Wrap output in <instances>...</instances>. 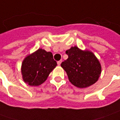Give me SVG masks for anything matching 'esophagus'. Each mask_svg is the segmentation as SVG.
Wrapping results in <instances>:
<instances>
[{
    "mask_svg": "<svg viewBox=\"0 0 120 120\" xmlns=\"http://www.w3.org/2000/svg\"><path fill=\"white\" fill-rule=\"evenodd\" d=\"M61 62H62V60H60V61H57L58 65H61Z\"/></svg>",
    "mask_w": 120,
    "mask_h": 120,
    "instance_id": "1",
    "label": "esophagus"
}]
</instances>
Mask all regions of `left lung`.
<instances>
[{
  "mask_svg": "<svg viewBox=\"0 0 120 120\" xmlns=\"http://www.w3.org/2000/svg\"><path fill=\"white\" fill-rule=\"evenodd\" d=\"M66 53L68 59L61 63V66L73 85L86 88L97 82L101 73V66L93 52L75 46L67 50Z\"/></svg>",
  "mask_w": 120,
  "mask_h": 120,
  "instance_id": "8db88e82",
  "label": "left lung"
}]
</instances>
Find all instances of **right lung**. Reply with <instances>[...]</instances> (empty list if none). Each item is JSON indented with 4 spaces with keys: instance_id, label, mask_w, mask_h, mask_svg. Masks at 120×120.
Instances as JSON below:
<instances>
[{
    "instance_id": "right-lung-1",
    "label": "right lung",
    "mask_w": 120,
    "mask_h": 120,
    "mask_svg": "<svg viewBox=\"0 0 120 120\" xmlns=\"http://www.w3.org/2000/svg\"><path fill=\"white\" fill-rule=\"evenodd\" d=\"M57 65L51 52L39 49L27 55L22 61L21 65L22 79L30 86L41 85Z\"/></svg>"
}]
</instances>
